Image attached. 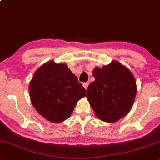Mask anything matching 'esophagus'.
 Segmentation results:
<instances>
[{
	"instance_id": "34e87169",
	"label": "esophagus",
	"mask_w": 160,
	"mask_h": 160,
	"mask_svg": "<svg viewBox=\"0 0 160 160\" xmlns=\"http://www.w3.org/2000/svg\"><path fill=\"white\" fill-rule=\"evenodd\" d=\"M82 86H83V87L85 88V89H87L88 86H89V82H83V83H82Z\"/></svg>"
}]
</instances>
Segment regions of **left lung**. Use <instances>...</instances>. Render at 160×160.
<instances>
[{
	"mask_svg": "<svg viewBox=\"0 0 160 160\" xmlns=\"http://www.w3.org/2000/svg\"><path fill=\"white\" fill-rule=\"evenodd\" d=\"M95 81L86 89V98L95 114L106 122H115L128 114L137 92L135 79L127 67L112 61L92 71Z\"/></svg>",
	"mask_w": 160,
	"mask_h": 160,
	"instance_id": "1",
	"label": "left lung"
}]
</instances>
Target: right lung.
<instances>
[{"label":"right lung","mask_w":160,"mask_h":160,"mask_svg":"<svg viewBox=\"0 0 160 160\" xmlns=\"http://www.w3.org/2000/svg\"><path fill=\"white\" fill-rule=\"evenodd\" d=\"M29 94L38 113L49 122L58 123L69 118L86 90L65 63L51 60L34 72Z\"/></svg>","instance_id":"right-lung-1"}]
</instances>
